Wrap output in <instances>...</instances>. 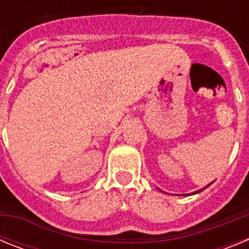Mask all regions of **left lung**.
I'll return each instance as SVG.
<instances>
[{
	"instance_id": "8db88e82",
	"label": "left lung",
	"mask_w": 249,
	"mask_h": 249,
	"mask_svg": "<svg viewBox=\"0 0 249 249\" xmlns=\"http://www.w3.org/2000/svg\"><path fill=\"white\" fill-rule=\"evenodd\" d=\"M208 186H210V184H208ZM208 186H207V187H208ZM204 188H206V187H204ZM204 188H202V190H199V191H196V192H193V193H199V192H201V191H203Z\"/></svg>"
}]
</instances>
